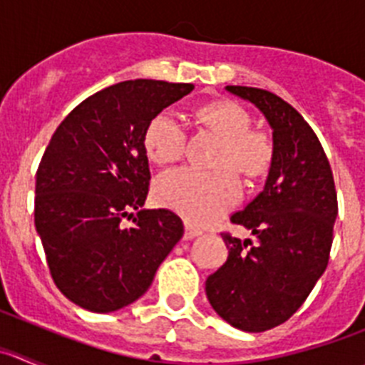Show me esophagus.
Here are the masks:
<instances>
[{
	"label": "esophagus",
	"mask_w": 365,
	"mask_h": 365,
	"mask_svg": "<svg viewBox=\"0 0 365 365\" xmlns=\"http://www.w3.org/2000/svg\"><path fill=\"white\" fill-rule=\"evenodd\" d=\"M197 235H201V230H197V228H193V227H190V225H186L185 237H182V240L190 241V240H193V237H197Z\"/></svg>",
	"instance_id": "1"
}]
</instances>
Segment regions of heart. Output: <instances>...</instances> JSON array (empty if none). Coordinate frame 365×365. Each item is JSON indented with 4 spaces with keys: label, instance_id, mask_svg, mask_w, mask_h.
Here are the masks:
<instances>
[{
    "label": "heart",
    "instance_id": "heart-1",
    "mask_svg": "<svg viewBox=\"0 0 365 365\" xmlns=\"http://www.w3.org/2000/svg\"><path fill=\"white\" fill-rule=\"evenodd\" d=\"M201 118L222 138L215 166L202 172L195 168L168 170L155 182V197L160 205L179 212L192 225H208L237 202L241 185L228 170L256 177L272 160V143L263 131L250 130V117L234 102H212L201 109ZM148 155L155 163L177 160L185 150V124L177 111L166 109L150 122L144 137Z\"/></svg>",
    "mask_w": 365,
    "mask_h": 365
}]
</instances>
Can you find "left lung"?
<instances>
[{
    "label": "left lung",
    "instance_id": "obj_1",
    "mask_svg": "<svg viewBox=\"0 0 365 365\" xmlns=\"http://www.w3.org/2000/svg\"><path fill=\"white\" fill-rule=\"evenodd\" d=\"M227 91L263 113L272 160L263 190L230 217L256 241L221 234L228 257L206 279V298L232 327L263 333L289 320L327 269L336 190L320 140L291 104L256 87Z\"/></svg>",
    "mask_w": 365,
    "mask_h": 365
}]
</instances>
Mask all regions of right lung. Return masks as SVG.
<instances>
[{
	"instance_id": "right-lung-1",
	"label": "right lung",
	"mask_w": 365,
	"mask_h": 365,
	"mask_svg": "<svg viewBox=\"0 0 365 365\" xmlns=\"http://www.w3.org/2000/svg\"><path fill=\"white\" fill-rule=\"evenodd\" d=\"M192 91L125 80L83 100L54 131L36 172L34 225L54 283L78 307L113 312L137 302L185 234L172 210L143 208L151 179L144 137Z\"/></svg>"
}]
</instances>
